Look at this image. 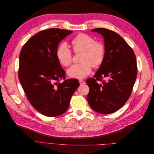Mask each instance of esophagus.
I'll return each mask as SVG.
<instances>
[{"instance_id":"1","label":"esophagus","mask_w":154,"mask_h":154,"mask_svg":"<svg viewBox=\"0 0 154 154\" xmlns=\"http://www.w3.org/2000/svg\"><path fill=\"white\" fill-rule=\"evenodd\" d=\"M79 82H80V85H83V84H85V82L84 81H83V80H79Z\"/></svg>"}]
</instances>
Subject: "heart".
<instances>
[{
	"label": "heart",
	"instance_id": "obj_1",
	"mask_svg": "<svg viewBox=\"0 0 154 154\" xmlns=\"http://www.w3.org/2000/svg\"><path fill=\"white\" fill-rule=\"evenodd\" d=\"M72 50L75 53L82 52L80 57L81 63L74 64L70 68L68 75L72 78L81 79L88 75L92 67H98L103 63L105 47L100 41H95L93 37L85 33H80L71 40ZM57 58L64 67H69L72 63V54L66 44L63 43L57 50Z\"/></svg>",
	"mask_w": 154,
	"mask_h": 154
}]
</instances>
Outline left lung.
I'll return each instance as SVG.
<instances>
[{
	"label": "left lung",
	"mask_w": 154,
	"mask_h": 154,
	"mask_svg": "<svg viewBox=\"0 0 154 154\" xmlns=\"http://www.w3.org/2000/svg\"><path fill=\"white\" fill-rule=\"evenodd\" d=\"M92 31L103 36L105 54L94 78L86 80L90 89L87 101L97 112L109 114L122 108L131 94L137 78L136 55L117 32L105 28Z\"/></svg>",
	"instance_id": "left-lung-1"
}]
</instances>
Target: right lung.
Masks as SVG:
<instances>
[{"label":"right lung","mask_w":154,"mask_h":154,"mask_svg":"<svg viewBox=\"0 0 154 154\" xmlns=\"http://www.w3.org/2000/svg\"><path fill=\"white\" fill-rule=\"evenodd\" d=\"M72 31L51 28L37 32L23 45L19 57L18 79L29 103L49 117L66 112L80 85L68 79L57 58L60 41Z\"/></svg>","instance_id":"right-lung-1"}]
</instances>
